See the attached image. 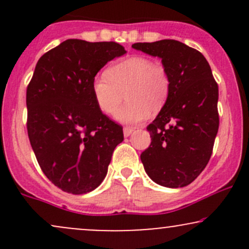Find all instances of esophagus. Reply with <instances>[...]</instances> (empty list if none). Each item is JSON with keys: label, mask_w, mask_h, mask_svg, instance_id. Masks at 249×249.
<instances>
[{"label": "esophagus", "mask_w": 249, "mask_h": 249, "mask_svg": "<svg viewBox=\"0 0 249 249\" xmlns=\"http://www.w3.org/2000/svg\"><path fill=\"white\" fill-rule=\"evenodd\" d=\"M123 132H124V136L125 137H128L131 133L133 132V127H130V126H125L124 130H123Z\"/></svg>", "instance_id": "esophagus-1"}]
</instances>
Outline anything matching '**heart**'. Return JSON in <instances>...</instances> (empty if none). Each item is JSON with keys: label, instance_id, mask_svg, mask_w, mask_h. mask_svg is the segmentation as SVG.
<instances>
[{"label": "heart", "instance_id": "b5f03b06", "mask_svg": "<svg viewBox=\"0 0 249 249\" xmlns=\"http://www.w3.org/2000/svg\"><path fill=\"white\" fill-rule=\"evenodd\" d=\"M95 101L104 113L112 115L124 98L127 103L116 113L119 122L136 124L159 112L171 92L166 68L144 56L128 57L113 64L92 82Z\"/></svg>", "mask_w": 249, "mask_h": 249}]
</instances>
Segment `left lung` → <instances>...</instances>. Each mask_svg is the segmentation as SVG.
I'll list each match as a JSON object with an SVG mask.
<instances>
[{
	"mask_svg": "<svg viewBox=\"0 0 249 249\" xmlns=\"http://www.w3.org/2000/svg\"><path fill=\"white\" fill-rule=\"evenodd\" d=\"M133 49L158 56L171 77V92L147 125L151 144L141 154L157 184L190 185L210 161L219 128V89L210 64L198 50L174 39L134 43Z\"/></svg>",
	"mask_w": 249,
	"mask_h": 249,
	"instance_id": "1",
	"label": "left lung"
}]
</instances>
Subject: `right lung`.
Segmentation results:
<instances>
[{
    "instance_id": "add662e5",
    "label": "right lung",
    "mask_w": 249,
    "mask_h": 249,
    "mask_svg": "<svg viewBox=\"0 0 249 249\" xmlns=\"http://www.w3.org/2000/svg\"><path fill=\"white\" fill-rule=\"evenodd\" d=\"M125 53L116 42L67 39L37 62L27 88L28 136L43 173L64 192L98 187L124 139L122 125L97 105L92 82Z\"/></svg>"
}]
</instances>
